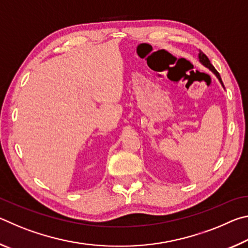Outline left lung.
I'll return each mask as SVG.
<instances>
[{"label":"left lung","instance_id":"8db88e82","mask_svg":"<svg viewBox=\"0 0 248 248\" xmlns=\"http://www.w3.org/2000/svg\"><path fill=\"white\" fill-rule=\"evenodd\" d=\"M199 61L201 62V64H203L205 68H208L209 70H211L213 73L216 74V77L219 78V81H220V83L222 84V86L224 87V85H223V82H222V79H221V77H220V74H219V72H217V71L215 69V66H213L212 64H211V62H210V60L208 59V57L205 56V54L202 52V51H199Z\"/></svg>","mask_w":248,"mask_h":248}]
</instances>
